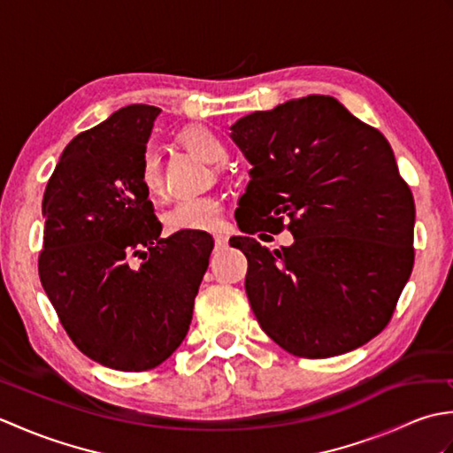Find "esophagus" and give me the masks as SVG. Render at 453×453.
I'll return each mask as SVG.
<instances>
[{
    "mask_svg": "<svg viewBox=\"0 0 453 453\" xmlns=\"http://www.w3.org/2000/svg\"><path fill=\"white\" fill-rule=\"evenodd\" d=\"M214 243H216V249H224L227 245V235L226 234H214Z\"/></svg>",
    "mask_w": 453,
    "mask_h": 453,
    "instance_id": "1",
    "label": "esophagus"
}]
</instances>
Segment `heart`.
<instances>
[{
  "label": "heart",
  "instance_id": "b5f03b06",
  "mask_svg": "<svg viewBox=\"0 0 453 453\" xmlns=\"http://www.w3.org/2000/svg\"><path fill=\"white\" fill-rule=\"evenodd\" d=\"M182 143L196 156L210 163L221 165L227 159V143L218 132L206 127H190L182 132ZM140 185L150 196H159L163 192V179L159 157L153 150H146L140 163ZM221 204L214 196H190L179 198L163 211L161 221L167 234L190 232H214L219 226Z\"/></svg>",
  "mask_w": 453,
  "mask_h": 453
}]
</instances>
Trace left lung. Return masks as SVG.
Returning <instances> with one entry per match:
<instances>
[{
    "label": "left lung",
    "instance_id": "1",
    "mask_svg": "<svg viewBox=\"0 0 453 453\" xmlns=\"http://www.w3.org/2000/svg\"><path fill=\"white\" fill-rule=\"evenodd\" d=\"M232 140L253 169L235 211L245 235L229 243L247 257L261 329L302 358L372 341L415 263V200L386 136L329 95H307L239 119ZM284 219L290 248L268 252L248 237L281 231Z\"/></svg>",
    "mask_w": 453,
    "mask_h": 453
}]
</instances>
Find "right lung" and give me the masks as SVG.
I'll return each instance as SVG.
<instances>
[{
    "label": "right lung",
    "instance_id": "add662e5",
    "mask_svg": "<svg viewBox=\"0 0 453 453\" xmlns=\"http://www.w3.org/2000/svg\"><path fill=\"white\" fill-rule=\"evenodd\" d=\"M161 109L128 104L67 143L42 198L38 274L78 349L107 368L146 372L188 333L214 239L161 237L140 163Z\"/></svg>",
    "mask_w": 453,
    "mask_h": 453
}]
</instances>
